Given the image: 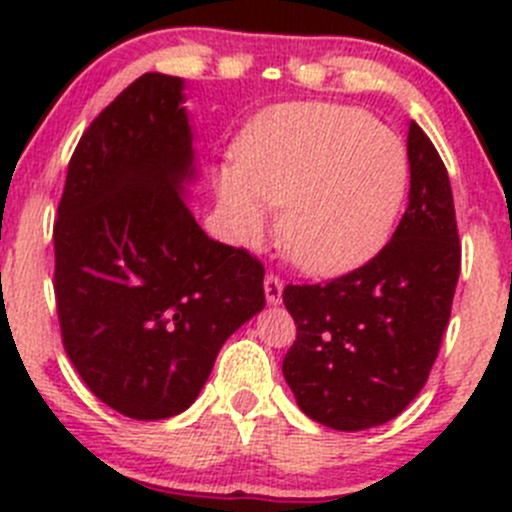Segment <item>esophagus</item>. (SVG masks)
Listing matches in <instances>:
<instances>
[{
	"mask_svg": "<svg viewBox=\"0 0 512 512\" xmlns=\"http://www.w3.org/2000/svg\"><path fill=\"white\" fill-rule=\"evenodd\" d=\"M282 289H285V285H282L280 277H277L275 272H267V275H265V297H267V302H270V304L282 302Z\"/></svg>",
	"mask_w": 512,
	"mask_h": 512,
	"instance_id": "1",
	"label": "esophagus"
}]
</instances>
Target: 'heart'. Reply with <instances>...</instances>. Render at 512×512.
<instances>
[{
  "label": "heart",
  "instance_id": "b5f03b06",
  "mask_svg": "<svg viewBox=\"0 0 512 512\" xmlns=\"http://www.w3.org/2000/svg\"><path fill=\"white\" fill-rule=\"evenodd\" d=\"M409 153L361 108L292 103L267 113L237 146L218 193L237 237L260 240L282 210L287 255L317 275L349 270L381 250L409 190Z\"/></svg>",
  "mask_w": 512,
  "mask_h": 512
}]
</instances>
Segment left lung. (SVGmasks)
<instances>
[{
	"instance_id": "8db88e82",
	"label": "left lung",
	"mask_w": 512,
	"mask_h": 512,
	"mask_svg": "<svg viewBox=\"0 0 512 512\" xmlns=\"http://www.w3.org/2000/svg\"><path fill=\"white\" fill-rule=\"evenodd\" d=\"M409 208L394 237L342 277L287 285L297 339L282 374L299 409L337 431L391 421L428 381L461 275L451 180L431 138L409 126Z\"/></svg>"
}]
</instances>
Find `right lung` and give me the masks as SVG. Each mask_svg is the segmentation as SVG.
Listing matches in <instances>:
<instances>
[{
    "label": "right lung",
    "mask_w": 512,
    "mask_h": 512,
    "mask_svg": "<svg viewBox=\"0 0 512 512\" xmlns=\"http://www.w3.org/2000/svg\"><path fill=\"white\" fill-rule=\"evenodd\" d=\"M178 76L143 74L69 160L54 223L61 342L91 394L158 421L188 409L225 339L265 307V267L180 200L193 146Z\"/></svg>",
    "instance_id": "obj_1"
}]
</instances>
